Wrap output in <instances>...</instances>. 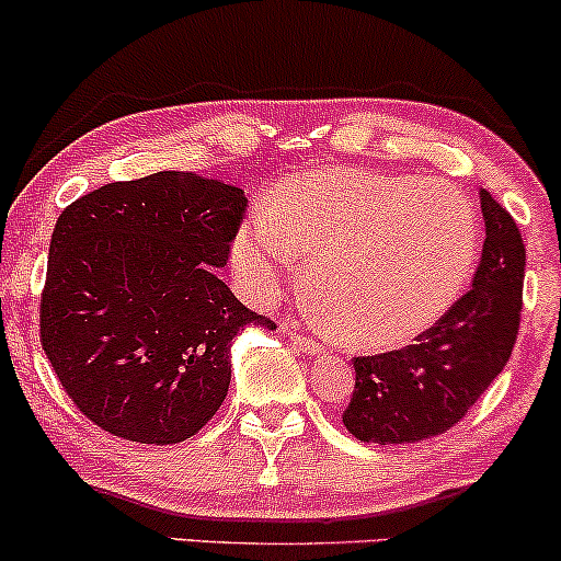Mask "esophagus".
<instances>
[{
    "instance_id": "34e87169",
    "label": "esophagus",
    "mask_w": 561,
    "mask_h": 561,
    "mask_svg": "<svg viewBox=\"0 0 561 561\" xmlns=\"http://www.w3.org/2000/svg\"><path fill=\"white\" fill-rule=\"evenodd\" d=\"M293 342L302 350V353H308V355H323V353H327V347H323L321 342L310 340V336H306V334H293Z\"/></svg>"
}]
</instances>
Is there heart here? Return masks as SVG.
<instances>
[{
	"label": "heart",
	"mask_w": 561,
	"mask_h": 561,
	"mask_svg": "<svg viewBox=\"0 0 561 561\" xmlns=\"http://www.w3.org/2000/svg\"><path fill=\"white\" fill-rule=\"evenodd\" d=\"M478 229L457 191L402 174L321 170L276 187L266 214L234 232L232 272L255 300L308 261L313 319L353 347L410 342L460 298Z\"/></svg>",
	"instance_id": "b5f03b06"
}]
</instances>
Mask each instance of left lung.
<instances>
[{
  "label": "left lung",
  "instance_id": "obj_1",
  "mask_svg": "<svg viewBox=\"0 0 561 561\" xmlns=\"http://www.w3.org/2000/svg\"><path fill=\"white\" fill-rule=\"evenodd\" d=\"M485 240L473 289L394 353L355 357L342 415L370 444H413L449 431L507 366L523 308L525 245L507 208L481 191Z\"/></svg>",
  "mask_w": 561,
  "mask_h": 561
}]
</instances>
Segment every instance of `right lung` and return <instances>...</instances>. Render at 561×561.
<instances>
[{
  "label": "right lung",
  "instance_id": "add662e5",
  "mask_svg": "<svg viewBox=\"0 0 561 561\" xmlns=\"http://www.w3.org/2000/svg\"><path fill=\"white\" fill-rule=\"evenodd\" d=\"M245 191L193 172L112 182L59 214L42 345L88 421L138 444L198 434L225 402L232 340L276 329L234 298L225 266Z\"/></svg>",
  "mask_w": 561,
  "mask_h": 561
}]
</instances>
